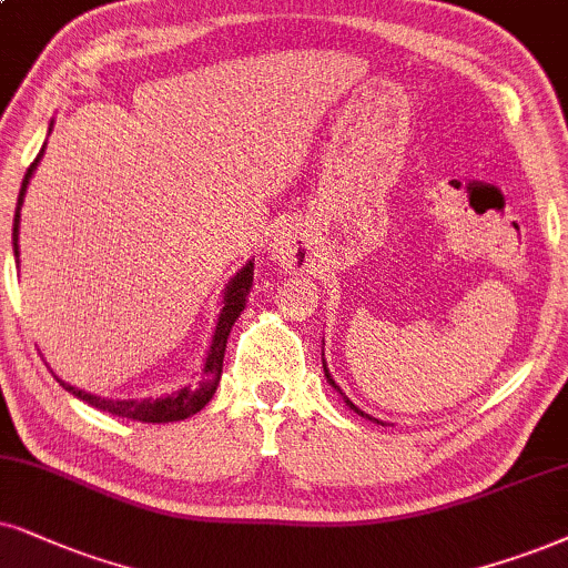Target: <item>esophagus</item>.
Returning <instances> with one entry per match:
<instances>
[{
    "mask_svg": "<svg viewBox=\"0 0 568 568\" xmlns=\"http://www.w3.org/2000/svg\"><path fill=\"white\" fill-rule=\"evenodd\" d=\"M272 256L285 272H301L306 270L308 251L304 239L296 231H283L277 233L275 243H272Z\"/></svg>",
    "mask_w": 568,
    "mask_h": 568,
    "instance_id": "1",
    "label": "esophagus"
}]
</instances>
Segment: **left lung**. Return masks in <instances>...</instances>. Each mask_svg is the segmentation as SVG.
Wrapping results in <instances>:
<instances>
[{
    "label": "left lung",
    "instance_id": "1",
    "mask_svg": "<svg viewBox=\"0 0 568 568\" xmlns=\"http://www.w3.org/2000/svg\"><path fill=\"white\" fill-rule=\"evenodd\" d=\"M322 356H325V354H322ZM322 367H325V377H327V383H329V385H333V387H335V390H341V387H337V385H335V379H333V377H329V372H327V364H325V358H322ZM341 396H343V393H341ZM343 400H346V404H348L351 408H354V412H356V414L367 416V414H364V412H362V408H356L354 404H351V400H348L346 396H343ZM367 419H372V416H367Z\"/></svg>",
    "mask_w": 568,
    "mask_h": 568
}]
</instances>
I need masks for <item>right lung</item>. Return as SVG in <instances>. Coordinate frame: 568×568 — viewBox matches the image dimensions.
<instances>
[{
    "instance_id": "1",
    "label": "right lung",
    "mask_w": 568,
    "mask_h": 568,
    "mask_svg": "<svg viewBox=\"0 0 568 568\" xmlns=\"http://www.w3.org/2000/svg\"><path fill=\"white\" fill-rule=\"evenodd\" d=\"M41 154H44V149H41L39 156L31 162V168H28L26 178H23V185H20V196H18V206H16V222H12V248H16V256H18V227H20V206H23V196H26V189H28V181H31L36 164H39ZM251 283H254V264H246L239 275L231 280V285H227L225 291V301H222V312L217 317V327H214V335H212V346H210V354H206V362H204V372H201V383L196 387H183V390L172 393V396H164V398H128V400H110V398H102V396H91V393L85 390H78V387L62 383L60 377V385L64 387L68 393H73L85 404L99 408V412H106V414H114V416H125V419H135V422H152V425H164V422H181V419H189L196 412H201L206 404H210V398L214 396V390H217L220 385V375H222V358H225V346H227V335H231V329L235 325V320L241 317L243 306H246V296L251 291Z\"/></svg>"
}]
</instances>
